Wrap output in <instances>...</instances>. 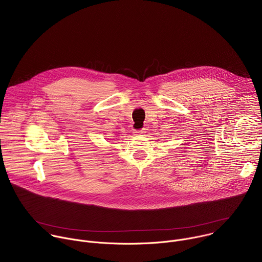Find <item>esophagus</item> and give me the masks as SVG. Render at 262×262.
Returning <instances> with one entry per match:
<instances>
[{"instance_id": "34e87169", "label": "esophagus", "mask_w": 262, "mask_h": 262, "mask_svg": "<svg viewBox=\"0 0 262 262\" xmlns=\"http://www.w3.org/2000/svg\"><path fill=\"white\" fill-rule=\"evenodd\" d=\"M146 133V130H145V128H142V129H139V130H135V135H143V134H145Z\"/></svg>"}]
</instances>
